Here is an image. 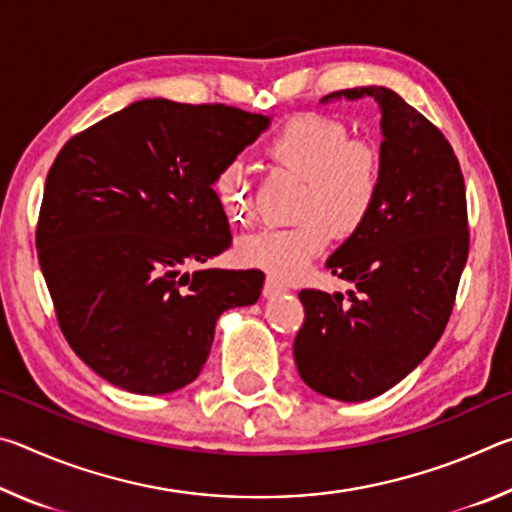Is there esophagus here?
<instances>
[{
  "mask_svg": "<svg viewBox=\"0 0 512 512\" xmlns=\"http://www.w3.org/2000/svg\"><path fill=\"white\" fill-rule=\"evenodd\" d=\"M264 298H275L280 296V293H284V287L277 280H273V277H268V280L264 282Z\"/></svg>",
  "mask_w": 512,
  "mask_h": 512,
  "instance_id": "34e87169",
  "label": "esophagus"
}]
</instances>
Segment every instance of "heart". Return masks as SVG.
<instances>
[{"label":"heart","mask_w":512,"mask_h":512,"mask_svg":"<svg viewBox=\"0 0 512 512\" xmlns=\"http://www.w3.org/2000/svg\"><path fill=\"white\" fill-rule=\"evenodd\" d=\"M275 164L305 178L293 228H266L237 244V257L280 280L302 275L325 253L334 230L352 235L375 207L384 160L375 144L350 140L339 119L305 112L291 117L266 146ZM214 192L232 223L253 219V192L241 164H228L214 180Z\"/></svg>","instance_id":"b5f03b06"}]
</instances>
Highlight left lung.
I'll return each instance as SVG.
<instances>
[{
  "label": "left lung",
  "mask_w": 512,
  "mask_h": 512,
  "mask_svg": "<svg viewBox=\"0 0 512 512\" xmlns=\"http://www.w3.org/2000/svg\"><path fill=\"white\" fill-rule=\"evenodd\" d=\"M375 99L384 180L359 230L327 259L352 289L300 291L305 325L293 357L305 384L339 402H366L402 381L433 350L467 262L463 173L445 135L388 88L332 92Z\"/></svg>",
  "instance_id": "left-lung-1"
}]
</instances>
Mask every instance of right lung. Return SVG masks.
Wrapping results in <instances>:
<instances>
[{
  "label": "right lung",
  "mask_w": 512,
  "mask_h": 512,
  "mask_svg": "<svg viewBox=\"0 0 512 512\" xmlns=\"http://www.w3.org/2000/svg\"><path fill=\"white\" fill-rule=\"evenodd\" d=\"M268 126L221 103L142 99L60 149L40 268L67 343L112 386L164 395L192 384L219 316L257 302L262 271L203 264L232 244L214 180Z\"/></svg>",
  "instance_id": "obj_1"
}]
</instances>
